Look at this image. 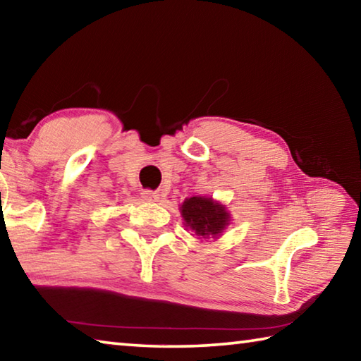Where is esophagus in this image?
Segmentation results:
<instances>
[{"mask_svg":"<svg viewBox=\"0 0 361 361\" xmlns=\"http://www.w3.org/2000/svg\"><path fill=\"white\" fill-rule=\"evenodd\" d=\"M142 197L145 200H148V202H157L159 200V194L154 191H143L142 192Z\"/></svg>","mask_w":361,"mask_h":361,"instance_id":"esophagus-1","label":"esophagus"}]
</instances>
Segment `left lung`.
<instances>
[{
	"label": "left lung",
	"instance_id": "1",
	"mask_svg": "<svg viewBox=\"0 0 361 361\" xmlns=\"http://www.w3.org/2000/svg\"><path fill=\"white\" fill-rule=\"evenodd\" d=\"M183 224L197 239H218L231 223L226 205L207 195H192L180 205Z\"/></svg>",
	"mask_w": 361,
	"mask_h": 361
}]
</instances>
